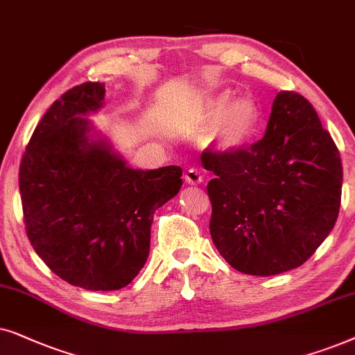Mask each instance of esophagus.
I'll list each match as a JSON object with an SVG mask.
<instances>
[{
	"label": "esophagus",
	"mask_w": 355,
	"mask_h": 355,
	"mask_svg": "<svg viewBox=\"0 0 355 355\" xmlns=\"http://www.w3.org/2000/svg\"><path fill=\"white\" fill-rule=\"evenodd\" d=\"M185 182L188 185H200L202 182V175L198 168H188L185 172Z\"/></svg>",
	"instance_id": "obj_1"
}]
</instances>
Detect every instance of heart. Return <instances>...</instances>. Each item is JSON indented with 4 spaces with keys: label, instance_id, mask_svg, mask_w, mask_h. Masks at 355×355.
Listing matches in <instances>:
<instances>
[{
    "label": "heart",
    "instance_id": "heart-1",
    "mask_svg": "<svg viewBox=\"0 0 355 355\" xmlns=\"http://www.w3.org/2000/svg\"><path fill=\"white\" fill-rule=\"evenodd\" d=\"M209 141L222 153H242L257 141L261 131V108L250 96L232 98L224 91L206 101L196 113Z\"/></svg>",
    "mask_w": 355,
    "mask_h": 355
}]
</instances>
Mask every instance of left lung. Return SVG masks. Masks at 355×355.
I'll list each match as a JSON object with an SVG mask.
<instances>
[{
    "label": "left lung",
    "instance_id": "left-lung-1",
    "mask_svg": "<svg viewBox=\"0 0 355 355\" xmlns=\"http://www.w3.org/2000/svg\"><path fill=\"white\" fill-rule=\"evenodd\" d=\"M212 205L209 230L240 272L274 276L304 264L336 224L343 164L304 96L281 91L266 133L242 153L205 150Z\"/></svg>",
    "mask_w": 355,
    "mask_h": 355
}]
</instances>
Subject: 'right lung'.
Returning a JSON list of instances; mask_svg holds the SVG:
<instances>
[{
    "instance_id": "add662e5",
    "label": "right lung",
    "mask_w": 355,
    "mask_h": 355,
    "mask_svg": "<svg viewBox=\"0 0 355 355\" xmlns=\"http://www.w3.org/2000/svg\"><path fill=\"white\" fill-rule=\"evenodd\" d=\"M105 84L64 92L42 116L19 165L24 224L44 263L71 286L118 291L144 266L157 207L177 195L182 168L135 170L105 141L89 138V120Z\"/></svg>"
}]
</instances>
